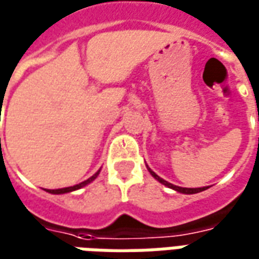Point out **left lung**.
<instances>
[{"instance_id":"1","label":"left lung","mask_w":259,"mask_h":259,"mask_svg":"<svg viewBox=\"0 0 259 259\" xmlns=\"http://www.w3.org/2000/svg\"><path fill=\"white\" fill-rule=\"evenodd\" d=\"M258 120H259V116H258ZM148 168V166H147ZM148 170H150V174L155 178V179L159 182V183H162L163 186H166V187H169V189H174V190L179 191V193H183V194H195V193H200V191H204L206 190L208 187H198V189H187V187H179V186H175L172 185V183H169V182H166V180H163L162 178H159L155 172H152L151 169L148 168Z\"/></svg>"}]
</instances>
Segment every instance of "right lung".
<instances>
[{
    "label": "right lung",
    "instance_id": "1",
    "mask_svg": "<svg viewBox=\"0 0 259 259\" xmlns=\"http://www.w3.org/2000/svg\"><path fill=\"white\" fill-rule=\"evenodd\" d=\"M101 170V169H100ZM100 170L97 172V174H94L91 178H89L87 180H84V182H81V183H79V185L76 186H70V187H64V189H55V190H46L48 191V193H51V194H65V193H70V191H74V190H79V189H81V187H84V186H87L89 183H91L93 180L96 179L97 176L100 175Z\"/></svg>",
    "mask_w": 259,
    "mask_h": 259
}]
</instances>
